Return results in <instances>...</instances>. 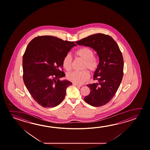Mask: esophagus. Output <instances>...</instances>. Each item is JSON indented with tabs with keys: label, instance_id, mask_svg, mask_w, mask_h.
Wrapping results in <instances>:
<instances>
[{
	"label": "esophagus",
	"instance_id": "34e87169",
	"mask_svg": "<svg viewBox=\"0 0 150 150\" xmlns=\"http://www.w3.org/2000/svg\"><path fill=\"white\" fill-rule=\"evenodd\" d=\"M73 85L75 86H77V87H81V85H79V84H76V83H73Z\"/></svg>",
	"mask_w": 150,
	"mask_h": 150
}]
</instances>
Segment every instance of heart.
<instances>
[{
	"instance_id": "b5f03b06",
	"label": "heart",
	"mask_w": 150,
	"mask_h": 150,
	"mask_svg": "<svg viewBox=\"0 0 150 150\" xmlns=\"http://www.w3.org/2000/svg\"><path fill=\"white\" fill-rule=\"evenodd\" d=\"M76 56L84 60L82 69H88L89 71L93 73L98 69L99 63L98 59L94 57V52L89 47H83L78 50L75 53ZM73 59L71 54H67L64 57L62 65L67 71L71 69ZM67 79L74 83L81 84L87 80L89 73L86 69L81 71H73L67 74Z\"/></svg>"
}]
</instances>
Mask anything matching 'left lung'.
Returning a JSON list of instances; mask_svg holds the SVG:
<instances>
[{"label":"left lung","instance_id":"1","mask_svg":"<svg viewBox=\"0 0 150 150\" xmlns=\"http://www.w3.org/2000/svg\"><path fill=\"white\" fill-rule=\"evenodd\" d=\"M76 44L93 48L98 55V67L93 75L96 83L88 84L91 89L84 100L91 106L100 107L112 99L123 76V59L118 44L112 37L103 33L91 35Z\"/></svg>","mask_w":150,"mask_h":150}]
</instances>
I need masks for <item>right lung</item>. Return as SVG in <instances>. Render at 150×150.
Returning a JSON list of instances; mask_svg holds the SVG:
<instances>
[{"mask_svg":"<svg viewBox=\"0 0 150 150\" xmlns=\"http://www.w3.org/2000/svg\"><path fill=\"white\" fill-rule=\"evenodd\" d=\"M74 42L57 37H35L28 45L23 55V79L37 103L45 108L54 107L63 100L71 81L59 79L65 76L60 70L64 57Z\"/></svg>","mask_w":150,"mask_h":150,"instance_id":"1","label":"right lung"}]
</instances>
